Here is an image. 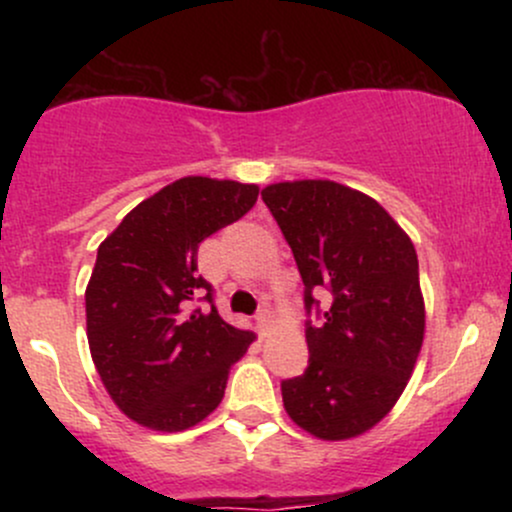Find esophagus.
Here are the masks:
<instances>
[{
  "label": "esophagus",
  "mask_w": 512,
  "mask_h": 512,
  "mask_svg": "<svg viewBox=\"0 0 512 512\" xmlns=\"http://www.w3.org/2000/svg\"><path fill=\"white\" fill-rule=\"evenodd\" d=\"M257 330H260L262 334L269 330V325H272V320H274V315L269 313V310H260V313H257Z\"/></svg>",
  "instance_id": "esophagus-1"
}]
</instances>
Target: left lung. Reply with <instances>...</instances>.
I'll return each instance as SVG.
<instances>
[{"label": "left lung", "instance_id": "8db88e82", "mask_svg": "<svg viewBox=\"0 0 512 512\" xmlns=\"http://www.w3.org/2000/svg\"><path fill=\"white\" fill-rule=\"evenodd\" d=\"M262 199L305 284L327 293L305 327L310 361L281 383L293 424L320 440L361 436L402 397L424 344L426 308L414 243L373 197L332 180L274 182Z\"/></svg>", "mask_w": 512, "mask_h": 512}]
</instances>
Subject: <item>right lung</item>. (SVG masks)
I'll use <instances>...</instances> for the list:
<instances>
[{
    "instance_id": "1",
    "label": "right lung",
    "mask_w": 512,
    "mask_h": 512,
    "mask_svg": "<svg viewBox=\"0 0 512 512\" xmlns=\"http://www.w3.org/2000/svg\"><path fill=\"white\" fill-rule=\"evenodd\" d=\"M260 187L187 175L139 202L98 248L86 337L117 409L151 431L197 426L221 404L228 370L255 334L228 325L197 274L204 238L238 221Z\"/></svg>"
}]
</instances>
